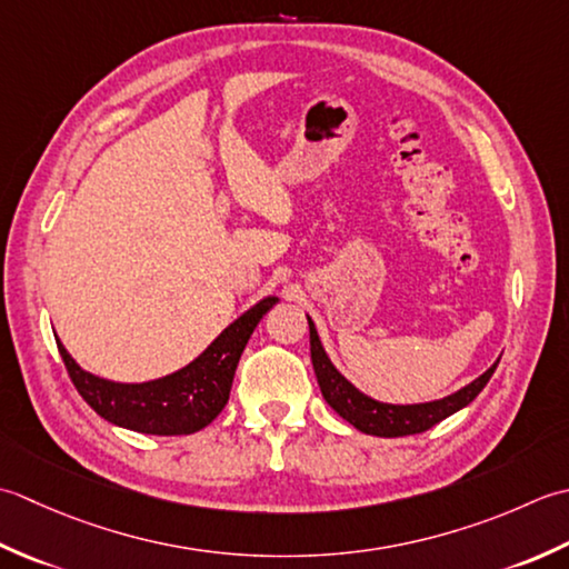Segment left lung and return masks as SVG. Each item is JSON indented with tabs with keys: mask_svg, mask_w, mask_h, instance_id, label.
Returning a JSON list of instances; mask_svg holds the SVG:
<instances>
[{
	"mask_svg": "<svg viewBox=\"0 0 569 569\" xmlns=\"http://www.w3.org/2000/svg\"><path fill=\"white\" fill-rule=\"evenodd\" d=\"M309 321V346H311V363H315V373L319 380L321 396L331 408L339 412L346 422L353 425L356 430L363 435H376V437H405V435H420L430 430L437 422L447 420L449 415L459 412L467 408L473 398L483 390L486 382L491 380L498 361L481 373L477 380H471L469 386L459 388L447 398L430 400V402H415V405H392V402H380L376 398L366 396V392L358 390L351 380H346L339 368L331 363L329 353L323 351V343L319 339V331L315 321Z\"/></svg>",
	"mask_w": 569,
	"mask_h": 569,
	"instance_id": "8db88e82",
	"label": "left lung"
}]
</instances>
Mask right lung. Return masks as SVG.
Here are the masks:
<instances>
[{"label":"right lung","instance_id":"add662e5","mask_svg":"<svg viewBox=\"0 0 569 569\" xmlns=\"http://www.w3.org/2000/svg\"><path fill=\"white\" fill-rule=\"evenodd\" d=\"M277 301V297L260 299L246 315L228 323L189 366L144 382H114L92 376L76 363L61 339L56 343L76 390L102 420L142 435H193L211 425L226 408L250 333Z\"/></svg>","mask_w":569,"mask_h":569}]
</instances>
